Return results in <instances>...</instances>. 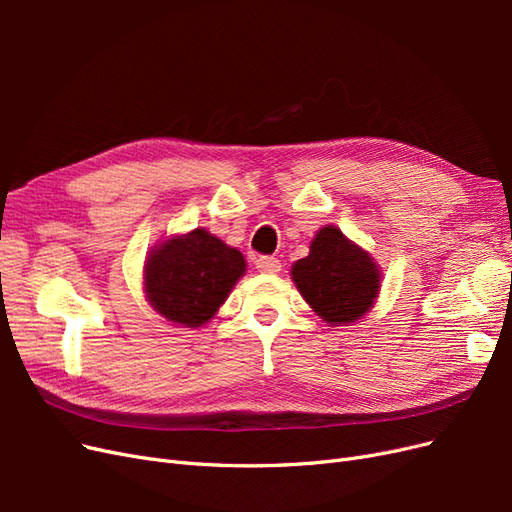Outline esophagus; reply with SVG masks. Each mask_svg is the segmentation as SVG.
I'll use <instances>...</instances> for the list:
<instances>
[{"instance_id":"34e87169","label":"esophagus","mask_w":512,"mask_h":512,"mask_svg":"<svg viewBox=\"0 0 512 512\" xmlns=\"http://www.w3.org/2000/svg\"><path fill=\"white\" fill-rule=\"evenodd\" d=\"M256 269H258L260 273L275 275V273L282 271V262L277 260V258H273V256H260V258L256 260Z\"/></svg>"}]
</instances>
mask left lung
<instances>
[{
	"instance_id": "8db88e82",
	"label": "left lung",
	"mask_w": 512,
	"mask_h": 512,
	"mask_svg": "<svg viewBox=\"0 0 512 512\" xmlns=\"http://www.w3.org/2000/svg\"><path fill=\"white\" fill-rule=\"evenodd\" d=\"M292 282L309 307L331 327L361 320L374 307L382 273L363 247L337 226H322L309 254L292 265Z\"/></svg>"
}]
</instances>
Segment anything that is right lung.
<instances>
[{"label": "right lung", "instance_id": "add662e5", "mask_svg": "<svg viewBox=\"0 0 512 512\" xmlns=\"http://www.w3.org/2000/svg\"><path fill=\"white\" fill-rule=\"evenodd\" d=\"M243 273L245 258L237 247L196 228L153 247L145 265L147 301L170 322L203 327Z\"/></svg>", "mask_w": 512, "mask_h": 512}]
</instances>
